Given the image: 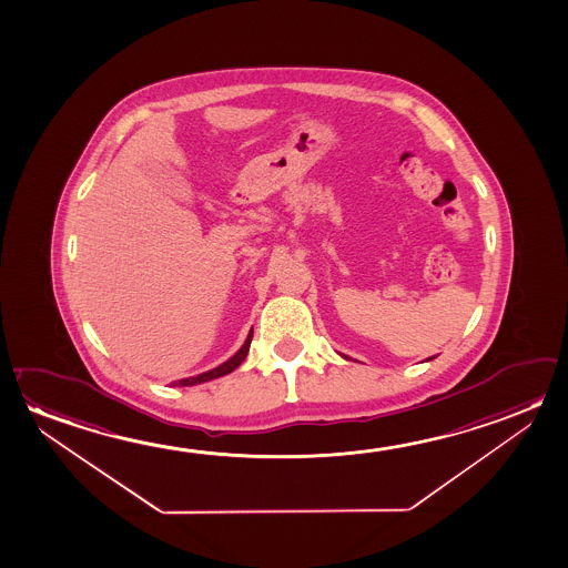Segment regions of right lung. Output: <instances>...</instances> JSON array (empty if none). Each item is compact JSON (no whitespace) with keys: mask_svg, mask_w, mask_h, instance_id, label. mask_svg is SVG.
I'll return each instance as SVG.
<instances>
[{"mask_svg":"<svg viewBox=\"0 0 568 568\" xmlns=\"http://www.w3.org/2000/svg\"><path fill=\"white\" fill-rule=\"evenodd\" d=\"M251 342H253V329H251V334L246 337V342H244L243 347L239 349V352L234 353L231 359L225 361L223 365H219L216 369L207 371V373H203V375H197V377L183 378L180 383H173V385H181V387H190V385H197V383H205V381H211V378L223 377V375H229L231 371L236 369L241 363H243L244 357H246V353H248V347H251Z\"/></svg>","mask_w":568,"mask_h":568,"instance_id":"right-lung-1","label":"right lung"}]
</instances>
